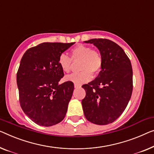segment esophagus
Listing matches in <instances>:
<instances>
[{"instance_id":"esophagus-1","label":"esophagus","mask_w":154,"mask_h":154,"mask_svg":"<svg viewBox=\"0 0 154 154\" xmlns=\"http://www.w3.org/2000/svg\"><path fill=\"white\" fill-rule=\"evenodd\" d=\"M81 87V86H79V85H77V84H75V88H79Z\"/></svg>"}]
</instances>
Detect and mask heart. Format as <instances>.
Masks as SVG:
<instances>
[{
  "mask_svg": "<svg viewBox=\"0 0 154 154\" xmlns=\"http://www.w3.org/2000/svg\"><path fill=\"white\" fill-rule=\"evenodd\" d=\"M70 58L62 54L59 57L58 63L64 72H69L72 66V62L81 61L79 70L80 72L72 73L66 77V80L70 81L77 85H82L88 82L92 75L97 74L102 66V58L99 52L93 50L89 46L78 45L70 51Z\"/></svg>",
  "mask_w": 154,
  "mask_h": 154,
  "instance_id": "obj_1",
  "label": "heart"
}]
</instances>
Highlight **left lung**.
<instances>
[{
    "mask_svg": "<svg viewBox=\"0 0 154 154\" xmlns=\"http://www.w3.org/2000/svg\"><path fill=\"white\" fill-rule=\"evenodd\" d=\"M84 43L97 48L102 58L99 75L82 86L86 91L82 101L84 116L95 125H109L121 116L131 97V63L122 48L111 40L93 38Z\"/></svg>",
    "mask_w": 154,
    "mask_h": 154,
    "instance_id": "left-lung-1",
    "label": "left lung"
}]
</instances>
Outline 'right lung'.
I'll use <instances>...</instances> for the list:
<instances>
[{
	"mask_svg": "<svg viewBox=\"0 0 154 154\" xmlns=\"http://www.w3.org/2000/svg\"><path fill=\"white\" fill-rule=\"evenodd\" d=\"M74 43H41L27 50L20 60L17 75L20 104L38 125L50 127L65 118L74 84H59L64 74L58 60Z\"/></svg>",
	"mask_w": 154,
	"mask_h": 154,
	"instance_id": "obj_1",
	"label": "right lung"
}]
</instances>
